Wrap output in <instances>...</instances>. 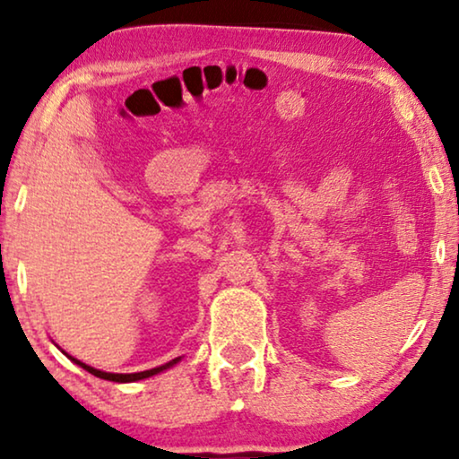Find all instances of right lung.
I'll return each instance as SVG.
<instances>
[{
  "label": "right lung",
  "mask_w": 459,
  "mask_h": 459,
  "mask_svg": "<svg viewBox=\"0 0 459 459\" xmlns=\"http://www.w3.org/2000/svg\"><path fill=\"white\" fill-rule=\"evenodd\" d=\"M68 357H71V355H68ZM71 361H74V363H77V366H81L83 369H87V372H90V374L98 376V378H104V380H110V382H135V380L150 378V376H154V374L162 372V369H167V368L175 366V363L179 361V357H178V359H173V361L165 363V366H160V368H152V369H146V372H135V374H110V372H102V369H96V368H91V366H85L83 361L74 359V357H71Z\"/></svg>",
  "instance_id": "obj_1"
}]
</instances>
